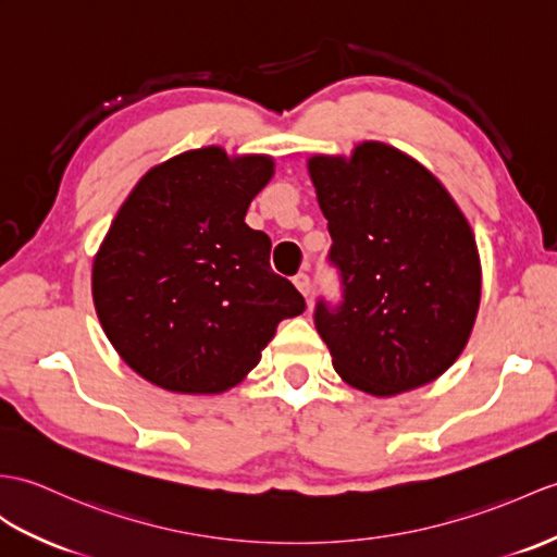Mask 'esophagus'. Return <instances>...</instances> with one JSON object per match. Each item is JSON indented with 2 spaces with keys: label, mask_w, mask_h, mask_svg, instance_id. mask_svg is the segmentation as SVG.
<instances>
[{
  "label": "esophagus",
  "mask_w": 557,
  "mask_h": 557,
  "mask_svg": "<svg viewBox=\"0 0 557 557\" xmlns=\"http://www.w3.org/2000/svg\"><path fill=\"white\" fill-rule=\"evenodd\" d=\"M294 284H296V289H299L304 296L310 294V277L306 273L294 275Z\"/></svg>",
  "instance_id": "obj_1"
}]
</instances>
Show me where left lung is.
I'll list each match as a JSON object with an SVG mask.
<instances>
[{"instance_id":"8db88e82","label":"left lung","mask_w":557,"mask_h":557,"mask_svg":"<svg viewBox=\"0 0 557 557\" xmlns=\"http://www.w3.org/2000/svg\"><path fill=\"white\" fill-rule=\"evenodd\" d=\"M339 273V301L313 320L332 366L360 392L394 396L436 380L468 344L482 268L468 220L442 183L380 141L351 161H308Z\"/></svg>"}]
</instances>
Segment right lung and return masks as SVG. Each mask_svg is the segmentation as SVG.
I'll list each match as a JSON object with an SVG mask.
<instances>
[{
    "instance_id": "obj_1",
    "label": "right lung",
    "mask_w": 557,
    "mask_h": 557,
    "mask_svg": "<svg viewBox=\"0 0 557 557\" xmlns=\"http://www.w3.org/2000/svg\"><path fill=\"white\" fill-rule=\"evenodd\" d=\"M273 177L268 157L180 153L139 180L95 258L97 315L137 374L180 394H220L304 313L270 268V237L244 215Z\"/></svg>"
}]
</instances>
